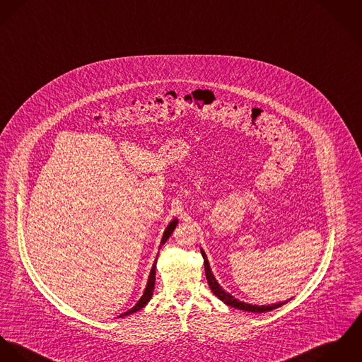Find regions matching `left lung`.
<instances>
[{"label": "left lung", "instance_id": "obj_1", "mask_svg": "<svg viewBox=\"0 0 362 362\" xmlns=\"http://www.w3.org/2000/svg\"><path fill=\"white\" fill-rule=\"evenodd\" d=\"M201 254H202V258H204V268H205V276H206L208 284H209L212 293H214L221 301H223L226 305H230V307H233V308L243 310V311H248V313H267V311H272V310H275V308H279L281 305L287 303V301H284V303L272 304V305H252V304H247V303L239 301V300L235 298L232 294L226 293V291L221 287V284L215 281V278H214V275H212V272H211V268H209L206 255H205V252H204L202 250H201Z\"/></svg>", "mask_w": 362, "mask_h": 362}]
</instances>
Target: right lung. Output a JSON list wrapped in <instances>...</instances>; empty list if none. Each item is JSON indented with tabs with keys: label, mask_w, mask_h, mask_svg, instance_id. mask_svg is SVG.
Masks as SVG:
<instances>
[{
	"label": "right lung",
	"mask_w": 362,
	"mask_h": 362,
	"mask_svg": "<svg viewBox=\"0 0 362 362\" xmlns=\"http://www.w3.org/2000/svg\"><path fill=\"white\" fill-rule=\"evenodd\" d=\"M176 225H177V219H173V221L168 225V228H166V230L163 232V236H162L161 245H163L165 241L169 239V236L172 235V232H173V229L176 228ZM156 265H157V259H156V262H154V265H153V269H151V272H150V278H148L146 290H144V294L141 296V298L137 301V304H136L133 308H130L129 311L121 314L119 318H121V317H126V315H130V314H133V313H136V311H139V310H141L143 307L147 305V303H148L150 298L153 297V291H154V287H156Z\"/></svg>",
	"instance_id": "obj_1"
}]
</instances>
